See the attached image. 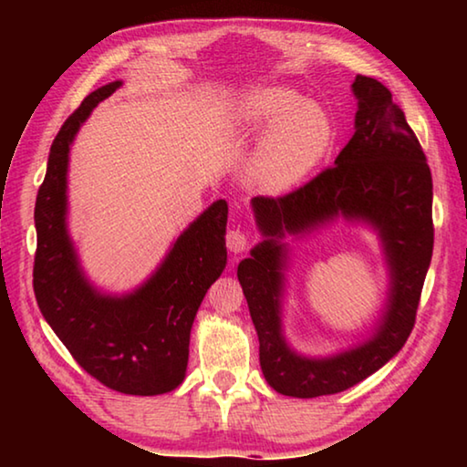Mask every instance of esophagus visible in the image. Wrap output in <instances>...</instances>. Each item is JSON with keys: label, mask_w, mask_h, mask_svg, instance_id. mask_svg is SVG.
Segmentation results:
<instances>
[{"label": "esophagus", "mask_w": 467, "mask_h": 467, "mask_svg": "<svg viewBox=\"0 0 467 467\" xmlns=\"http://www.w3.org/2000/svg\"><path fill=\"white\" fill-rule=\"evenodd\" d=\"M226 247L233 253H243L247 249V234H244L243 228H228L226 233Z\"/></svg>", "instance_id": "obj_1"}]
</instances>
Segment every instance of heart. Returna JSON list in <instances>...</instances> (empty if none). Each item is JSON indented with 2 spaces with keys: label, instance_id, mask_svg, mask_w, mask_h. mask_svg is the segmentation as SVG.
Segmentation results:
<instances>
[{
  "label": "heart",
  "instance_id": "heart-1",
  "mask_svg": "<svg viewBox=\"0 0 467 467\" xmlns=\"http://www.w3.org/2000/svg\"><path fill=\"white\" fill-rule=\"evenodd\" d=\"M239 117L251 131H267L253 156L251 177L270 193L298 185L334 144V125L326 110L282 86L249 94Z\"/></svg>",
  "mask_w": 467,
  "mask_h": 467
}]
</instances>
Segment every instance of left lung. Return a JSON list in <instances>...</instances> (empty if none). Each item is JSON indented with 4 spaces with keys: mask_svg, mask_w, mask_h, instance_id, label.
<instances>
[{
    "mask_svg": "<svg viewBox=\"0 0 467 467\" xmlns=\"http://www.w3.org/2000/svg\"><path fill=\"white\" fill-rule=\"evenodd\" d=\"M357 131L331 167L292 192L253 200L267 236L239 264V282L259 336V365L275 391L319 398L348 389L393 358L412 334L434 243L432 177L420 141L375 78L357 76ZM337 213L365 217L382 233L392 265V296L378 336L334 359L313 361L287 350L279 334L284 232H302Z\"/></svg>",
    "mask_w": 467,
    "mask_h": 467,
    "instance_id": "1",
    "label": "left lung"
}]
</instances>
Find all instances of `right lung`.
I'll use <instances>...</instances> for the list:
<instances>
[{
    "instance_id": "add662e5",
    "label": "right lung",
    "mask_w": 467,
    "mask_h": 467,
    "mask_svg": "<svg viewBox=\"0 0 467 467\" xmlns=\"http://www.w3.org/2000/svg\"><path fill=\"white\" fill-rule=\"evenodd\" d=\"M119 86L90 92L53 140L35 203L33 286L43 317L86 373L113 391L158 395L185 377L195 313L226 265L228 205L212 203L133 295L102 296L84 280L66 231L67 152L90 110Z\"/></svg>"
}]
</instances>
